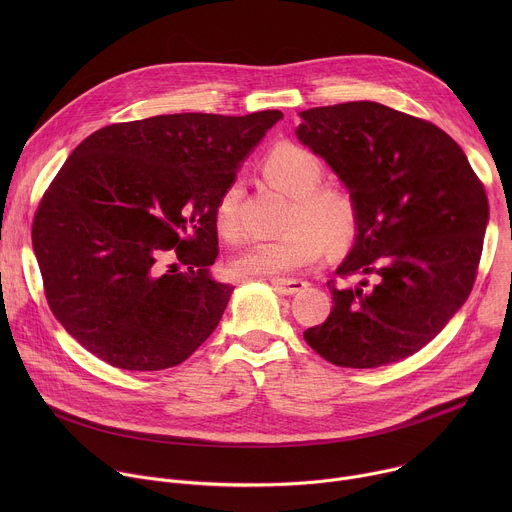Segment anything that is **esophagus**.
<instances>
[{
	"instance_id": "1",
	"label": "esophagus",
	"mask_w": 512,
	"mask_h": 512,
	"mask_svg": "<svg viewBox=\"0 0 512 512\" xmlns=\"http://www.w3.org/2000/svg\"><path fill=\"white\" fill-rule=\"evenodd\" d=\"M271 285L279 291V294H285V296H294L298 291L308 287V283L302 279H281V277L271 279Z\"/></svg>"
}]
</instances>
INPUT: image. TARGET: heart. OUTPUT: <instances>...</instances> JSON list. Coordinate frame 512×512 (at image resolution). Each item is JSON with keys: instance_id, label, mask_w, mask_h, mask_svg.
<instances>
[{"instance_id": "b5f03b06", "label": "heart", "mask_w": 512, "mask_h": 512, "mask_svg": "<svg viewBox=\"0 0 512 512\" xmlns=\"http://www.w3.org/2000/svg\"><path fill=\"white\" fill-rule=\"evenodd\" d=\"M263 176L291 200L287 231L273 239H261L243 249L231 269L245 277L285 275L316 263L326 243L334 251L350 247L358 235V208L354 198L336 186H320L326 168L322 158L306 145L281 141L263 158ZM243 184L229 182L214 204L218 235L235 243L243 235L241 225Z\"/></svg>"}]
</instances>
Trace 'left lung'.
Instances as JSON below:
<instances>
[{
	"mask_svg": "<svg viewBox=\"0 0 512 512\" xmlns=\"http://www.w3.org/2000/svg\"><path fill=\"white\" fill-rule=\"evenodd\" d=\"M298 139L326 160L358 208V235L330 285L332 312L304 332L328 362L377 369L431 342L468 300L488 198L437 125L373 101L300 113Z\"/></svg>",
	"mask_w": 512,
	"mask_h": 512,
	"instance_id": "8db88e82",
	"label": "left lung"
}]
</instances>
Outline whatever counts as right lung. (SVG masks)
Segmentation results:
<instances>
[{"label":"right lung","mask_w":512,"mask_h":512,"mask_svg":"<svg viewBox=\"0 0 512 512\" xmlns=\"http://www.w3.org/2000/svg\"><path fill=\"white\" fill-rule=\"evenodd\" d=\"M283 117L212 113L113 123L79 143L32 225L48 306L123 371L184 362L218 326L233 285L214 281V204Z\"/></svg>","instance_id":"obj_1"}]
</instances>
